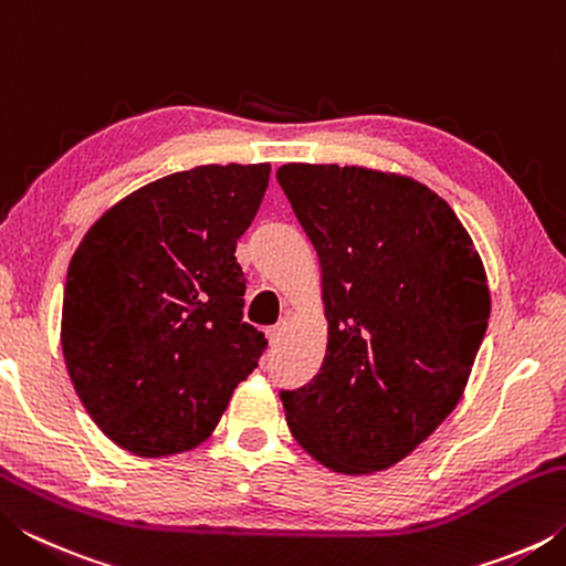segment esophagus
I'll use <instances>...</instances> for the list:
<instances>
[{
	"label": "esophagus",
	"instance_id": "34e87169",
	"mask_svg": "<svg viewBox=\"0 0 566 566\" xmlns=\"http://www.w3.org/2000/svg\"><path fill=\"white\" fill-rule=\"evenodd\" d=\"M284 329H286V322L282 319V322H276V324H272V327H266V339H270V344H276L282 339V334H284Z\"/></svg>",
	"mask_w": 566,
	"mask_h": 566
}]
</instances>
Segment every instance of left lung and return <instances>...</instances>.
Masks as SVG:
<instances>
[{
  "mask_svg": "<svg viewBox=\"0 0 566 566\" xmlns=\"http://www.w3.org/2000/svg\"><path fill=\"white\" fill-rule=\"evenodd\" d=\"M276 179L317 249L329 322L317 377L280 391L286 424L332 472H379L462 399L492 310L482 260L454 209L409 177L284 165Z\"/></svg>",
  "mask_w": 566,
  "mask_h": 566,
  "instance_id": "1",
  "label": "left lung"
}]
</instances>
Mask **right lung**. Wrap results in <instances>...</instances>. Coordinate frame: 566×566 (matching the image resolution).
<instances>
[{"instance_id":"1","label":"right lung","mask_w":566,"mask_h":566,"mask_svg":"<svg viewBox=\"0 0 566 566\" xmlns=\"http://www.w3.org/2000/svg\"><path fill=\"white\" fill-rule=\"evenodd\" d=\"M270 165H205L132 191L70 262L62 352L72 385L114 444L167 457L214 432L266 349L242 322V237Z\"/></svg>"}]
</instances>
